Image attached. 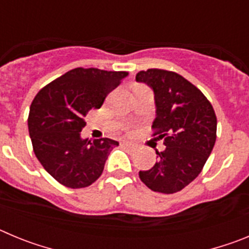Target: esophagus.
<instances>
[{
  "label": "esophagus",
  "mask_w": 249,
  "mask_h": 249,
  "mask_svg": "<svg viewBox=\"0 0 249 249\" xmlns=\"http://www.w3.org/2000/svg\"><path fill=\"white\" fill-rule=\"evenodd\" d=\"M121 146H122V148H124L126 151H128V152H132L136 149L135 146H133L132 143H129V142H122V143H121Z\"/></svg>",
  "instance_id": "esophagus-1"
}]
</instances>
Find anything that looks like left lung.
Returning a JSON list of instances; mask_svg holds the SVG:
<instances>
[{"label":"left lung","mask_w":249,"mask_h":249,"mask_svg":"<svg viewBox=\"0 0 249 249\" xmlns=\"http://www.w3.org/2000/svg\"><path fill=\"white\" fill-rule=\"evenodd\" d=\"M136 80L153 89L157 117L152 136L166 146L163 152H156L155 166L140 171L141 181L155 192H178L201 173L214 146L213 106L201 89L173 71L148 68L138 72Z\"/></svg>","instance_id":"8db88e82"}]
</instances>
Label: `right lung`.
<instances>
[{
	"instance_id": "right-lung-1",
	"label": "right lung",
	"mask_w": 249,
	"mask_h": 249,
	"mask_svg": "<svg viewBox=\"0 0 249 249\" xmlns=\"http://www.w3.org/2000/svg\"><path fill=\"white\" fill-rule=\"evenodd\" d=\"M126 71L77 67L46 85L35 96L28 113V132L39 163L58 183L85 188L101 177L109 152L118 146L111 138L82 140L83 118L101 108Z\"/></svg>"
}]
</instances>
